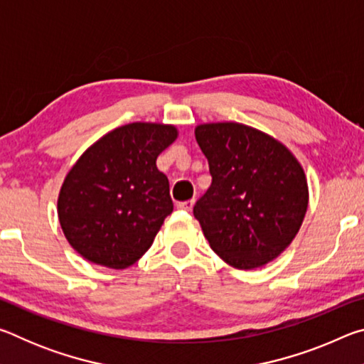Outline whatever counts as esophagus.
Masks as SVG:
<instances>
[{"label": "esophagus", "mask_w": 364, "mask_h": 364, "mask_svg": "<svg viewBox=\"0 0 364 364\" xmlns=\"http://www.w3.org/2000/svg\"><path fill=\"white\" fill-rule=\"evenodd\" d=\"M193 207H194V200L178 202V204H176V208H180V210H184V212H191V210H193Z\"/></svg>", "instance_id": "34e87169"}]
</instances>
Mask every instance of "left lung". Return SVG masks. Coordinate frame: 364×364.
<instances>
[{
	"instance_id": "left-lung-1",
	"label": "left lung",
	"mask_w": 364,
	"mask_h": 364,
	"mask_svg": "<svg viewBox=\"0 0 364 364\" xmlns=\"http://www.w3.org/2000/svg\"><path fill=\"white\" fill-rule=\"evenodd\" d=\"M194 134L212 175L194 217L212 250L237 269L273 262L306 213L308 183L297 157L281 141L237 122L200 123Z\"/></svg>"
}]
</instances>
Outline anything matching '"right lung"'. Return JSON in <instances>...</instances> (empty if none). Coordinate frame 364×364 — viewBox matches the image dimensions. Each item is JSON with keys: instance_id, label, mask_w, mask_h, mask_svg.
Listing matches in <instances>:
<instances>
[{"instance_id": "right-lung-1", "label": "right lung", "mask_w": 364, "mask_h": 364, "mask_svg": "<svg viewBox=\"0 0 364 364\" xmlns=\"http://www.w3.org/2000/svg\"><path fill=\"white\" fill-rule=\"evenodd\" d=\"M176 138L175 125L133 122L104 134L73 164L59 191L58 217L83 258L123 269L151 247L173 212L156 160Z\"/></svg>"}]
</instances>
